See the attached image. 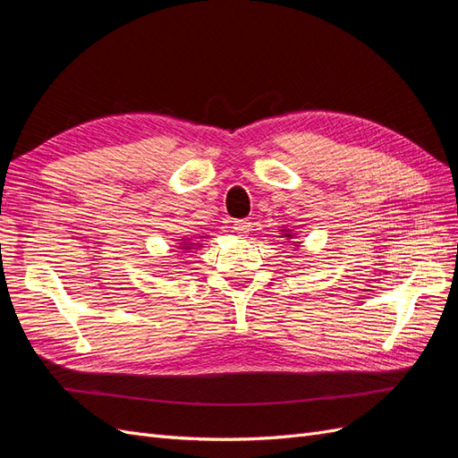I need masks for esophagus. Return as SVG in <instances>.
<instances>
[{
	"instance_id": "esophagus-1",
	"label": "esophagus",
	"mask_w": 458,
	"mask_h": 458,
	"mask_svg": "<svg viewBox=\"0 0 458 458\" xmlns=\"http://www.w3.org/2000/svg\"><path fill=\"white\" fill-rule=\"evenodd\" d=\"M233 231H234V234H239V237H248V234H250V231H252L250 219L233 221Z\"/></svg>"
}]
</instances>
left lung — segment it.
I'll return each mask as SVG.
<instances>
[{
	"label": "left lung",
	"mask_w": 458,
	"mask_h": 458,
	"mask_svg": "<svg viewBox=\"0 0 458 458\" xmlns=\"http://www.w3.org/2000/svg\"><path fill=\"white\" fill-rule=\"evenodd\" d=\"M281 234L288 242H293V246H296V248L300 246L298 241H293V239H296V233H293V229H281Z\"/></svg>",
	"instance_id": "1"
}]
</instances>
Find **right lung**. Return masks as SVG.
<instances>
[{
    "label": "right lung",
    "mask_w": 458,
    "mask_h": 458,
    "mask_svg": "<svg viewBox=\"0 0 458 458\" xmlns=\"http://www.w3.org/2000/svg\"><path fill=\"white\" fill-rule=\"evenodd\" d=\"M208 237V234H199V237H185L182 239V242H177V250H182V254H187V252H197L202 248V241Z\"/></svg>",
    "instance_id": "right-lung-1"
}]
</instances>
